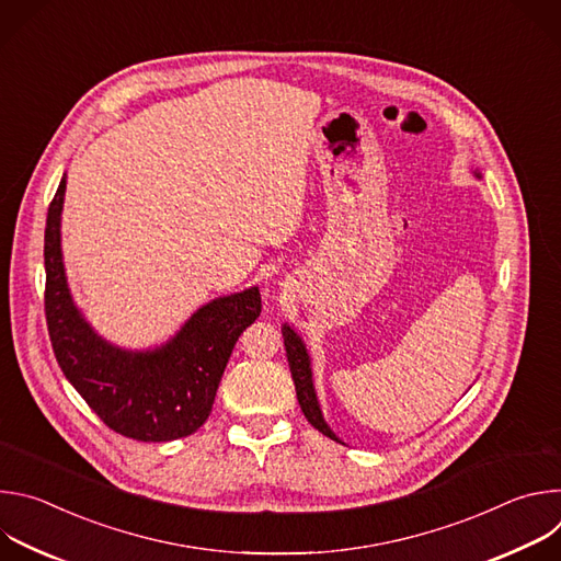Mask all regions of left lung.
Here are the masks:
<instances>
[{
    "instance_id": "1",
    "label": "left lung",
    "mask_w": 561,
    "mask_h": 561,
    "mask_svg": "<svg viewBox=\"0 0 561 561\" xmlns=\"http://www.w3.org/2000/svg\"><path fill=\"white\" fill-rule=\"evenodd\" d=\"M477 178H482L474 171ZM282 335H284V346H286V357H288V366H290V375L295 381V390H297V402L301 407V413L306 415V420L310 422V426H314L319 433L340 442V437L329 428V424L324 422L322 411H319L317 404V394H314V386H312V373H310V359L306 353L304 342L299 340V335L284 324L282 327Z\"/></svg>"
}]
</instances>
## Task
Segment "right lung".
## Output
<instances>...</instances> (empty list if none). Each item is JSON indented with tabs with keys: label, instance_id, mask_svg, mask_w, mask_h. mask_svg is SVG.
Returning a JSON list of instances; mask_svg holds the SVG:
<instances>
[{
	"label": "right lung",
	"instance_id": "right-lung-1",
	"mask_svg": "<svg viewBox=\"0 0 561 561\" xmlns=\"http://www.w3.org/2000/svg\"><path fill=\"white\" fill-rule=\"evenodd\" d=\"M64 193L66 175L48 206L44 232V310L61 373L124 437L171 442L193 435L213 411L234 342L262 312L260 288L208 301L164 346L122 351L102 340L72 304L61 262Z\"/></svg>",
	"mask_w": 561,
	"mask_h": 561
}]
</instances>
